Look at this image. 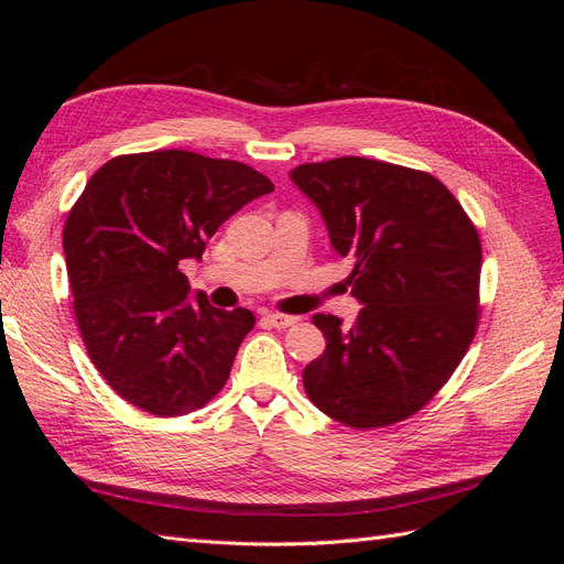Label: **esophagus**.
<instances>
[{
  "mask_svg": "<svg viewBox=\"0 0 564 564\" xmlns=\"http://www.w3.org/2000/svg\"><path fill=\"white\" fill-rule=\"evenodd\" d=\"M299 317L294 315H282V313H265L263 315V322L268 324V327H275V329H286L292 327V324H296Z\"/></svg>",
  "mask_w": 564,
  "mask_h": 564,
  "instance_id": "esophagus-1",
  "label": "esophagus"
}]
</instances>
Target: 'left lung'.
<instances>
[{
  "label": "left lung",
  "mask_w": 564,
  "mask_h": 564,
  "mask_svg": "<svg viewBox=\"0 0 564 564\" xmlns=\"http://www.w3.org/2000/svg\"><path fill=\"white\" fill-rule=\"evenodd\" d=\"M332 247L352 263L362 303L350 329L317 313L327 348L303 369L311 402L355 431L404 421L449 381L480 319L482 247L473 220L435 176L336 158L301 164Z\"/></svg>",
  "instance_id": "1"
}]
</instances>
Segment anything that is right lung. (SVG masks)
I'll list each match as a JSON object with an SVG mask.
<instances>
[{"label": "right lung", "mask_w": 564, "mask_h": 564, "mask_svg": "<svg viewBox=\"0 0 564 564\" xmlns=\"http://www.w3.org/2000/svg\"><path fill=\"white\" fill-rule=\"evenodd\" d=\"M256 169L187 150L119 155L67 214L63 251L75 317L106 383L155 416H183L226 386L256 317L220 311L178 270L251 199L272 193Z\"/></svg>", "instance_id": "1"}]
</instances>
